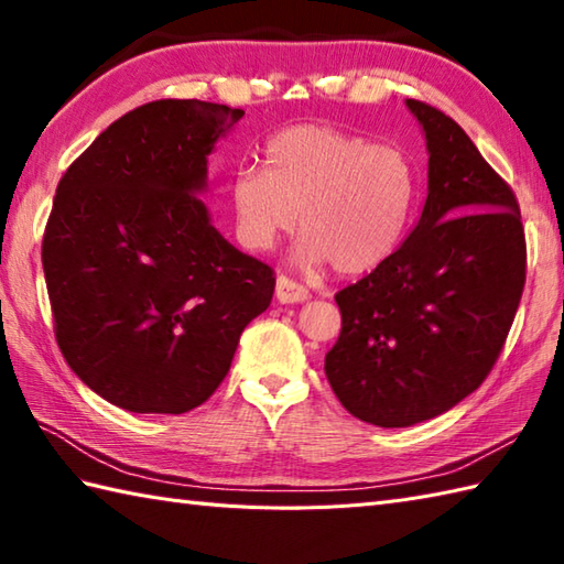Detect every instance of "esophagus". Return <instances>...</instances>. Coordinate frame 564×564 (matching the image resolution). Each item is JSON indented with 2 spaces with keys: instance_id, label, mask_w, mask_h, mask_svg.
I'll return each mask as SVG.
<instances>
[{
  "instance_id": "34e87169",
  "label": "esophagus",
  "mask_w": 564,
  "mask_h": 564,
  "mask_svg": "<svg viewBox=\"0 0 564 564\" xmlns=\"http://www.w3.org/2000/svg\"><path fill=\"white\" fill-rule=\"evenodd\" d=\"M275 297H279V303H303L310 297L307 289L301 283H295L289 275H279L275 279Z\"/></svg>"
}]
</instances>
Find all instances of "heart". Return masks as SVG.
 Masks as SVG:
<instances>
[{
  "instance_id": "obj_1",
  "label": "heart",
  "mask_w": 564,
  "mask_h": 564,
  "mask_svg": "<svg viewBox=\"0 0 564 564\" xmlns=\"http://www.w3.org/2000/svg\"><path fill=\"white\" fill-rule=\"evenodd\" d=\"M414 191L412 162L400 148L305 123L267 142L263 170L235 172L230 200L237 235L249 249L267 251L297 225L303 267L329 263L334 273L358 275L402 245Z\"/></svg>"
}]
</instances>
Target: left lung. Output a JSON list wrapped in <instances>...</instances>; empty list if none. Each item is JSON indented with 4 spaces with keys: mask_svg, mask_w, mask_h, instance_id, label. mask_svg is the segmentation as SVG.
Masks as SVG:
<instances>
[{
    "mask_svg": "<svg viewBox=\"0 0 564 564\" xmlns=\"http://www.w3.org/2000/svg\"><path fill=\"white\" fill-rule=\"evenodd\" d=\"M406 106L429 150L422 218L386 263L334 295L341 332L325 356L339 402L386 429L434 419L482 386L525 283L511 186L451 116Z\"/></svg>",
    "mask_w": 564,
    "mask_h": 564,
    "instance_id": "8db88e82",
    "label": "left lung"
}]
</instances>
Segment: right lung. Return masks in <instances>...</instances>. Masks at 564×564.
<instances>
[{
	"label": "right lung",
	"mask_w": 564,
	"mask_h": 564,
	"mask_svg": "<svg viewBox=\"0 0 564 564\" xmlns=\"http://www.w3.org/2000/svg\"><path fill=\"white\" fill-rule=\"evenodd\" d=\"M242 109L160 99L67 166L43 232L55 339L82 382L138 414H184L230 370L269 307V263L210 225L208 154Z\"/></svg>",
	"instance_id": "obj_1"
}]
</instances>
